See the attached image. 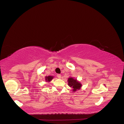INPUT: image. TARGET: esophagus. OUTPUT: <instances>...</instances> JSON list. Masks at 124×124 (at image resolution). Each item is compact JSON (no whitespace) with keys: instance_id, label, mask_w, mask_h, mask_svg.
<instances>
[{"instance_id":"1","label":"esophagus","mask_w":124,"mask_h":124,"mask_svg":"<svg viewBox=\"0 0 124 124\" xmlns=\"http://www.w3.org/2000/svg\"><path fill=\"white\" fill-rule=\"evenodd\" d=\"M57 77L58 78H61V75L59 74H58L57 75Z\"/></svg>"}]
</instances>
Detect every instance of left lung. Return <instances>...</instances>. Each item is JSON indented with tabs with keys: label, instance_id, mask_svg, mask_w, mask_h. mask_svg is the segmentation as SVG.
<instances>
[{
	"label": "left lung",
	"instance_id": "1",
	"mask_svg": "<svg viewBox=\"0 0 124 124\" xmlns=\"http://www.w3.org/2000/svg\"><path fill=\"white\" fill-rule=\"evenodd\" d=\"M68 82L69 86L73 89L72 90L74 92L80 89L81 87L82 86V84H80V82L77 80L76 79H74L73 78H71V77L68 78Z\"/></svg>",
	"mask_w": 124,
	"mask_h": 124
}]
</instances>
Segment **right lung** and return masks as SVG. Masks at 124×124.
<instances>
[{
	"label": "right lung",
	"mask_w": 124,
	"mask_h": 124,
	"mask_svg": "<svg viewBox=\"0 0 124 124\" xmlns=\"http://www.w3.org/2000/svg\"><path fill=\"white\" fill-rule=\"evenodd\" d=\"M53 78V76H46L45 77V80L46 81V82H50V81H51V80H52Z\"/></svg>",
	"instance_id": "obj_1"
}]
</instances>
